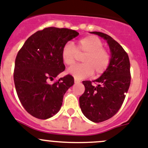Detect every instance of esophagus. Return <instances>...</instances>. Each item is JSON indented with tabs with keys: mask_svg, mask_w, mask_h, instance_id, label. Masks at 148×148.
<instances>
[{
	"mask_svg": "<svg viewBox=\"0 0 148 148\" xmlns=\"http://www.w3.org/2000/svg\"><path fill=\"white\" fill-rule=\"evenodd\" d=\"M79 82H80V80H79V79H77V78H74V83H79Z\"/></svg>",
	"mask_w": 148,
	"mask_h": 148,
	"instance_id": "esophagus-1",
	"label": "esophagus"
}]
</instances>
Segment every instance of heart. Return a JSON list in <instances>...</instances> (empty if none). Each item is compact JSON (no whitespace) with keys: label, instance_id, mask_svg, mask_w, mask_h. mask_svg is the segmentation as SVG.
<instances>
[{"label":"heart","instance_id":"b5f03b06","mask_svg":"<svg viewBox=\"0 0 148 148\" xmlns=\"http://www.w3.org/2000/svg\"><path fill=\"white\" fill-rule=\"evenodd\" d=\"M103 42L95 36H88L80 38L75 46L69 42L62 49V59L67 66L74 65L79 55L83 63L68 69V73L77 79L87 77L95 71L96 75L103 74L110 63L111 56L107 49L103 47Z\"/></svg>","mask_w":148,"mask_h":148}]
</instances>
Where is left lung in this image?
Listing matches in <instances>:
<instances>
[{
	"label": "left lung",
	"instance_id": "8db88e82",
	"mask_svg": "<svg viewBox=\"0 0 148 148\" xmlns=\"http://www.w3.org/2000/svg\"><path fill=\"white\" fill-rule=\"evenodd\" d=\"M107 41L111 60L104 73L92 81L85 80L84 93L79 97V106L87 119L95 123L110 119L123 104L130 85V63L124 48L111 36L101 32H92Z\"/></svg>",
	"mask_w": 148,
	"mask_h": 148
}]
</instances>
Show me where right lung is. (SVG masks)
I'll use <instances>...</instances> for the list:
<instances>
[{
  "label": "right lung",
  "mask_w": 148,
  "mask_h": 148,
  "mask_svg": "<svg viewBox=\"0 0 148 148\" xmlns=\"http://www.w3.org/2000/svg\"><path fill=\"white\" fill-rule=\"evenodd\" d=\"M78 35L68 28H45L29 36L18 52L13 74L15 89L24 109L36 119L56 115L64 95L74 85L70 74L52 84L49 82L65 71L62 49Z\"/></svg>",
  "instance_id": "add662e5"
}]
</instances>
